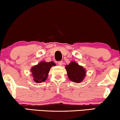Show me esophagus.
<instances>
[{
  "mask_svg": "<svg viewBox=\"0 0 120 120\" xmlns=\"http://www.w3.org/2000/svg\"><path fill=\"white\" fill-rule=\"evenodd\" d=\"M58 65L60 66H62V64H63V62L62 61H60V62H58Z\"/></svg>",
  "mask_w": 120,
  "mask_h": 120,
  "instance_id": "1",
  "label": "esophagus"
}]
</instances>
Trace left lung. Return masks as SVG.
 Wrapping results in <instances>:
<instances>
[{"label": "left lung", "instance_id": "left-lung-1", "mask_svg": "<svg viewBox=\"0 0 120 120\" xmlns=\"http://www.w3.org/2000/svg\"><path fill=\"white\" fill-rule=\"evenodd\" d=\"M68 77L69 80L75 83H81L85 79L87 71L85 68L75 61H71L68 65H66Z\"/></svg>", "mask_w": 120, "mask_h": 120}]
</instances>
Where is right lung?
Masks as SVG:
<instances>
[{
  "instance_id": "add662e5",
  "label": "right lung",
  "mask_w": 120,
  "mask_h": 120,
  "mask_svg": "<svg viewBox=\"0 0 120 120\" xmlns=\"http://www.w3.org/2000/svg\"><path fill=\"white\" fill-rule=\"evenodd\" d=\"M55 66L56 64L52 61L49 62L42 61L33 66L30 69V71L34 81L36 83H39L47 80L50 69L52 66Z\"/></svg>"
}]
</instances>
